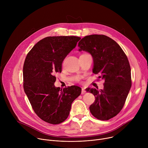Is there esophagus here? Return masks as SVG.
Here are the masks:
<instances>
[{
  "mask_svg": "<svg viewBox=\"0 0 148 148\" xmlns=\"http://www.w3.org/2000/svg\"><path fill=\"white\" fill-rule=\"evenodd\" d=\"M86 91L85 90V89L84 88H82V90H81V94H86Z\"/></svg>",
  "mask_w": 148,
  "mask_h": 148,
  "instance_id": "esophagus-1",
  "label": "esophagus"
}]
</instances>
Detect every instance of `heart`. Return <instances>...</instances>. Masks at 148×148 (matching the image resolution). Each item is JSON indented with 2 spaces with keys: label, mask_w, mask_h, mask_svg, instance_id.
Masks as SVG:
<instances>
[{
  "label": "heart",
  "mask_w": 148,
  "mask_h": 148,
  "mask_svg": "<svg viewBox=\"0 0 148 148\" xmlns=\"http://www.w3.org/2000/svg\"><path fill=\"white\" fill-rule=\"evenodd\" d=\"M78 80H79V79H78Z\"/></svg>",
  "instance_id": "obj_1"
}]
</instances>
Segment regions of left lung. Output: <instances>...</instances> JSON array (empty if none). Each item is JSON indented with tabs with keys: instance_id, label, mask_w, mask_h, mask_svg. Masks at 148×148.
Wrapping results in <instances>:
<instances>
[{
	"instance_id": "1",
	"label": "left lung",
	"mask_w": 148,
	"mask_h": 148,
	"mask_svg": "<svg viewBox=\"0 0 148 148\" xmlns=\"http://www.w3.org/2000/svg\"><path fill=\"white\" fill-rule=\"evenodd\" d=\"M78 46L79 51L92 55L93 73L105 79L103 90L88 89L95 98L90 111L98 119L109 120L121 111L131 87V67L127 56L115 41L103 34L85 36Z\"/></svg>"
}]
</instances>
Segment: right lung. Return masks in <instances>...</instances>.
Returning a JSON list of instances; mask_svg holds the SVG:
<instances>
[{"label":"right lung","mask_w":148,"mask_h":148,"mask_svg":"<svg viewBox=\"0 0 148 148\" xmlns=\"http://www.w3.org/2000/svg\"><path fill=\"white\" fill-rule=\"evenodd\" d=\"M81 39L77 36L47 37L28 53L23 65V88L36 115L53 125L69 116L71 103L81 92L76 86L62 90L55 87L57 73L62 62Z\"/></svg>","instance_id":"obj_1"}]
</instances>
